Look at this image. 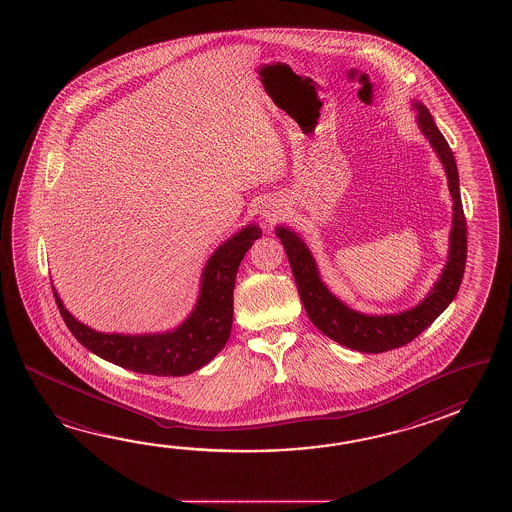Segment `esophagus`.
Here are the masks:
<instances>
[{
    "label": "esophagus",
    "mask_w": 512,
    "mask_h": 512,
    "mask_svg": "<svg viewBox=\"0 0 512 512\" xmlns=\"http://www.w3.org/2000/svg\"><path fill=\"white\" fill-rule=\"evenodd\" d=\"M261 216L265 218V221H269V223H274L276 219L280 218V210H278V207H265L263 210H261Z\"/></svg>",
    "instance_id": "esophagus-1"
}]
</instances>
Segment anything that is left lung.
<instances>
[{"label": "left lung", "instance_id": "left-lung-1", "mask_svg": "<svg viewBox=\"0 0 512 512\" xmlns=\"http://www.w3.org/2000/svg\"><path fill=\"white\" fill-rule=\"evenodd\" d=\"M414 108L417 109L419 128L425 133L426 139L445 166L448 188L454 199L448 261L439 280L435 282L434 289L421 304L395 315H364L349 309L335 294L329 293V289L320 280L315 260L302 238L296 236L293 230L276 227V236L280 238L283 249L287 252L294 282L311 322L326 337L362 353H382L401 348L412 342L417 335H421L456 298L467 263V221L459 196V175L454 153L443 133L437 130L430 111L421 102H415Z\"/></svg>", "mask_w": 512, "mask_h": 512}]
</instances>
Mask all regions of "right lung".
Listing matches in <instances>:
<instances>
[{"instance_id": "add662e5", "label": "right lung", "mask_w": 512, "mask_h": 512, "mask_svg": "<svg viewBox=\"0 0 512 512\" xmlns=\"http://www.w3.org/2000/svg\"><path fill=\"white\" fill-rule=\"evenodd\" d=\"M258 238H261V229L252 223L219 245L203 269L201 291L194 311L181 326L168 333H98L80 324L67 311L53 287L56 305L69 331L100 359L146 375L183 377L203 368L225 348L232 327L236 272L243 256Z\"/></svg>"}]
</instances>
